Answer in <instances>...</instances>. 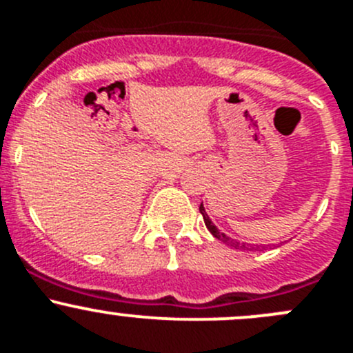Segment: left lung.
Listing matches in <instances>:
<instances>
[{"mask_svg": "<svg viewBox=\"0 0 353 353\" xmlns=\"http://www.w3.org/2000/svg\"><path fill=\"white\" fill-rule=\"evenodd\" d=\"M199 211H201L202 218H204L205 226H208V230H209V232H211V235L214 236V239L221 240L223 243H226V245H230V247H235V249H239V250H257V245L254 247V245H250V243H240V242H236V240H233V239H230V236H226L223 232H219V230L216 228L214 223H212L211 219H209L208 212H205L204 205H202V204H201V208H199Z\"/></svg>", "mask_w": 353, "mask_h": 353, "instance_id": "obj_1", "label": "left lung"}]
</instances>
